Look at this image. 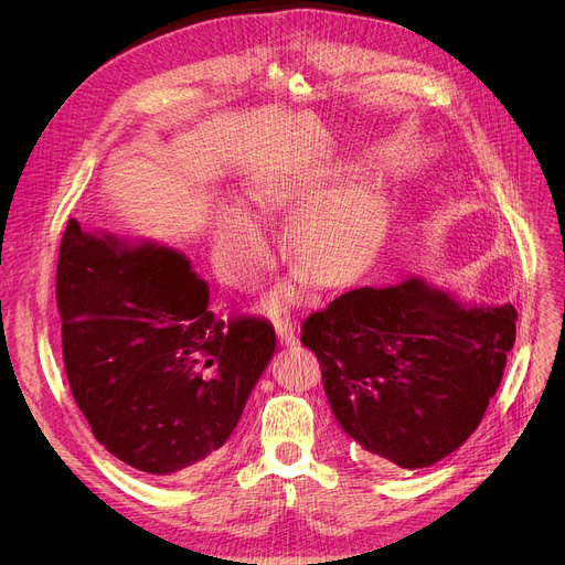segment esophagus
I'll return each mask as SVG.
<instances>
[{"label":"esophagus","instance_id":"1","mask_svg":"<svg viewBox=\"0 0 565 565\" xmlns=\"http://www.w3.org/2000/svg\"><path fill=\"white\" fill-rule=\"evenodd\" d=\"M274 326H276V333H278V340L285 344V347H294L298 340H296V330H294V323L287 315H280L274 319Z\"/></svg>","mask_w":565,"mask_h":565}]
</instances>
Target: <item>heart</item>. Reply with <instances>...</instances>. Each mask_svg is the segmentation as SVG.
Here are the masks:
<instances>
[{"label": "heart", "instance_id": "b5f03b06", "mask_svg": "<svg viewBox=\"0 0 565 565\" xmlns=\"http://www.w3.org/2000/svg\"><path fill=\"white\" fill-rule=\"evenodd\" d=\"M326 180L328 175L287 169L262 171L250 180L248 198L257 212L269 216L296 207L285 223L289 255L317 285L338 287L367 259L376 242L381 205L370 182H347L326 191ZM214 255L227 282L248 285L269 262V242L248 212L223 205L216 216Z\"/></svg>", "mask_w": 565, "mask_h": 565}]
</instances>
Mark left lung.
<instances>
[{"label": "left lung", "instance_id": "1", "mask_svg": "<svg viewBox=\"0 0 565 565\" xmlns=\"http://www.w3.org/2000/svg\"><path fill=\"white\" fill-rule=\"evenodd\" d=\"M515 319L511 303L462 306L408 278L338 296L303 321L301 342L362 458L419 470L475 434L502 383Z\"/></svg>", "mask_w": 565, "mask_h": 565}]
</instances>
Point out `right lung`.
<instances>
[{
  "instance_id": "add662e5",
  "label": "right lung",
  "mask_w": 565,
  "mask_h": 565,
  "mask_svg": "<svg viewBox=\"0 0 565 565\" xmlns=\"http://www.w3.org/2000/svg\"><path fill=\"white\" fill-rule=\"evenodd\" d=\"M63 362L93 436L129 468L189 479L235 430L276 351L267 319H216L191 262L75 218L56 269Z\"/></svg>"
}]
</instances>
